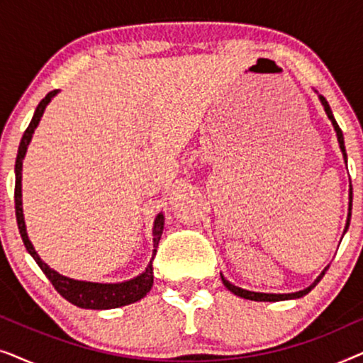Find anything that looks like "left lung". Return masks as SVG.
Instances as JSON below:
<instances>
[{
	"mask_svg": "<svg viewBox=\"0 0 363 363\" xmlns=\"http://www.w3.org/2000/svg\"><path fill=\"white\" fill-rule=\"evenodd\" d=\"M319 99H320V102H322V106H324V111H325V113H327V117H329V121L332 122V125H334V128H335V133H337V140H339V145H340V150H342V155H344V162L347 163V152H345V145H344V133H342V130H340V127H339V123L335 122V118H334V113H332V111H330V106H329V102L325 101V97L324 96H319ZM350 216H352V185H350V191H349V216H347V225H345V230H344V233L349 230V225H350ZM329 267V266H327ZM327 267L324 271L320 272V276L317 277V279L312 282V284L309 286V287H306L304 291H299V292H291V294H266V292H252V291H246V289H241V287H238V286H235V284H231L230 281L228 279H225V277L221 276V281H223V284L226 286V289H230L233 294L235 296H240V297H242V299H250V301H257V302H277V301H287V299H299V297H302V296H306L307 292H311L312 289H314V287L317 286V282H319L322 277H324V274H325V271H327Z\"/></svg>",
	"mask_w": 363,
	"mask_h": 363,
	"instance_id": "left-lung-1",
	"label": "left lung"
}]
</instances>
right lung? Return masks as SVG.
<instances>
[{
  "mask_svg": "<svg viewBox=\"0 0 363 363\" xmlns=\"http://www.w3.org/2000/svg\"><path fill=\"white\" fill-rule=\"evenodd\" d=\"M57 91H51L46 97L39 102V106L34 111V116L29 122V125L24 132L21 138V143H19L18 148V157H16V165H14V173H16V183H14V208H16V221H18V230L19 235L23 238L24 246L29 255L34 257V261L38 262V266L41 267V271L46 274V277L51 281L59 294H61L64 299L71 302V304L81 307V309H117V307L128 306L132 302L140 301L142 297L147 296V292L152 289L153 284V267L152 261L150 264L147 266V269L142 272L140 276L133 277L130 281L123 282H116V284H102V282H89V281H77L71 279V277L59 274L57 271H54L49 267L46 262H44L39 255L34 250V246L29 241L28 233H26V225H24V215H23V200H21V170H23V158L26 155L28 145L31 142L33 133L36 130L39 121H41L44 108L51 99L56 96ZM163 223H165V218H163L162 213H158L155 218V223H153V256L157 255L158 241H160L162 233H163Z\"/></svg>",
  "mask_w": 363,
  "mask_h": 363,
  "instance_id": "add662e5",
  "label": "right lung"
}]
</instances>
